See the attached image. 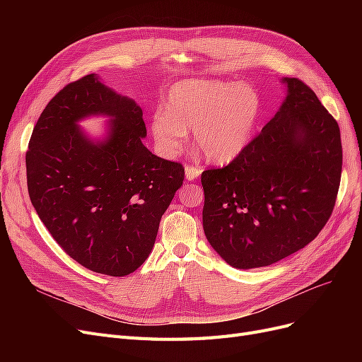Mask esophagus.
Instances as JSON below:
<instances>
[{"label": "esophagus", "instance_id": "esophagus-1", "mask_svg": "<svg viewBox=\"0 0 362 362\" xmlns=\"http://www.w3.org/2000/svg\"><path fill=\"white\" fill-rule=\"evenodd\" d=\"M201 169L199 168H194V166H185V180L187 181H194L196 178L201 175Z\"/></svg>", "mask_w": 362, "mask_h": 362}]
</instances>
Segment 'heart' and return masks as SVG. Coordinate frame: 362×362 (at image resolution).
<instances>
[{
    "mask_svg": "<svg viewBox=\"0 0 362 362\" xmlns=\"http://www.w3.org/2000/svg\"><path fill=\"white\" fill-rule=\"evenodd\" d=\"M261 112L254 87L218 80H184L172 86L166 110L151 117V134L164 158H175L187 144L192 129L194 144L208 160L225 164L249 146Z\"/></svg>",
    "mask_w": 362,
    "mask_h": 362,
    "instance_id": "heart-1",
    "label": "heart"
}]
</instances>
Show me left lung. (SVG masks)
Listing matches in <instances>:
<instances>
[{
	"instance_id": "8db88e82",
	"label": "left lung",
	"mask_w": 362,
	"mask_h": 362,
	"mask_svg": "<svg viewBox=\"0 0 362 362\" xmlns=\"http://www.w3.org/2000/svg\"><path fill=\"white\" fill-rule=\"evenodd\" d=\"M246 151L201 177L208 243L235 269L270 266L300 250L329 218L341 180L337 120L298 78Z\"/></svg>"
}]
</instances>
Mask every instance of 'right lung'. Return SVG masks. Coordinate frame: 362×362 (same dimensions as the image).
<instances>
[{
	"label": "right lung",
	"mask_w": 362,
	"mask_h": 362,
	"mask_svg": "<svg viewBox=\"0 0 362 362\" xmlns=\"http://www.w3.org/2000/svg\"><path fill=\"white\" fill-rule=\"evenodd\" d=\"M107 117L101 136L79 127ZM140 105L83 76L60 90L42 112L25 156L33 206L54 240L81 266L125 276L144 264L161 216L184 180L180 163L144 145Z\"/></svg>",
	"instance_id": "add662e5"
}]
</instances>
